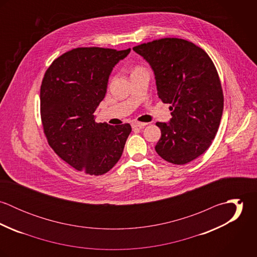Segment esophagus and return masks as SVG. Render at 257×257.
<instances>
[{
	"mask_svg": "<svg viewBox=\"0 0 257 257\" xmlns=\"http://www.w3.org/2000/svg\"><path fill=\"white\" fill-rule=\"evenodd\" d=\"M147 122H140V121H134L132 123V126L133 128H136V127H140V128H144L146 125H147Z\"/></svg>",
	"mask_w": 257,
	"mask_h": 257,
	"instance_id": "esophagus-1",
	"label": "esophagus"
}]
</instances>
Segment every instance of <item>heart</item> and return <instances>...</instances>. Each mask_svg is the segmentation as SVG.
<instances>
[{"instance_id":"b5f03b06","label":"heart","mask_w":257,"mask_h":257,"mask_svg":"<svg viewBox=\"0 0 257 257\" xmlns=\"http://www.w3.org/2000/svg\"><path fill=\"white\" fill-rule=\"evenodd\" d=\"M139 69H142V68H136V70H139Z\"/></svg>"}]
</instances>
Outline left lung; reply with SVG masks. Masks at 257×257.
I'll list each match as a JSON object with an SVG mask.
<instances>
[{"mask_svg": "<svg viewBox=\"0 0 257 257\" xmlns=\"http://www.w3.org/2000/svg\"><path fill=\"white\" fill-rule=\"evenodd\" d=\"M152 68L158 98L169 108V122H156L161 138L155 150L182 165L203 154L215 139L223 110V94L210 56L194 43L174 37L133 48Z\"/></svg>", "mask_w": 257, "mask_h": 257, "instance_id": "1", "label": "left lung"}]
</instances>
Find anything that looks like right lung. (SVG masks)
I'll return each instance as SVG.
<instances>
[{
    "mask_svg": "<svg viewBox=\"0 0 257 257\" xmlns=\"http://www.w3.org/2000/svg\"><path fill=\"white\" fill-rule=\"evenodd\" d=\"M131 48L79 47L48 67L40 87V112L48 145L75 169L90 175L110 171L132 132L130 123L95 121L114 65Z\"/></svg>",
    "mask_w": 257,
    "mask_h": 257,
    "instance_id": "add662e5",
    "label": "right lung"
}]
</instances>
